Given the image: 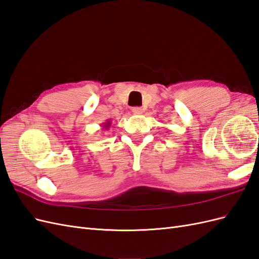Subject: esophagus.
I'll list each match as a JSON object with an SVG mask.
<instances>
[{
    "mask_svg": "<svg viewBox=\"0 0 259 259\" xmlns=\"http://www.w3.org/2000/svg\"><path fill=\"white\" fill-rule=\"evenodd\" d=\"M132 112L134 113V114H136V115L142 114L143 113V109L140 108V107H134V108L132 109Z\"/></svg>",
    "mask_w": 259,
    "mask_h": 259,
    "instance_id": "obj_1",
    "label": "esophagus"
}]
</instances>
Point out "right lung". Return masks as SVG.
I'll return each mask as SVG.
<instances>
[{"label": "right lung", "mask_w": 259, "mask_h": 259, "mask_svg": "<svg viewBox=\"0 0 259 259\" xmlns=\"http://www.w3.org/2000/svg\"><path fill=\"white\" fill-rule=\"evenodd\" d=\"M110 125H111V121L110 120H108L106 123H104L103 125H101V127H103V130H109V127H110Z\"/></svg>", "instance_id": "obj_1"}]
</instances>
